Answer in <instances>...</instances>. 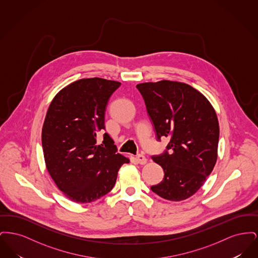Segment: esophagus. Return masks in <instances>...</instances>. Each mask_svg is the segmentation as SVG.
<instances>
[{"label": "esophagus", "instance_id": "1", "mask_svg": "<svg viewBox=\"0 0 258 258\" xmlns=\"http://www.w3.org/2000/svg\"><path fill=\"white\" fill-rule=\"evenodd\" d=\"M136 160H137V162H138L139 164H145V163L147 162L146 157L143 156V155H137V156H136Z\"/></svg>", "mask_w": 258, "mask_h": 258}]
</instances>
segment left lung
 <instances>
[{"mask_svg": "<svg viewBox=\"0 0 258 258\" xmlns=\"http://www.w3.org/2000/svg\"><path fill=\"white\" fill-rule=\"evenodd\" d=\"M136 88L144 98L158 140L169 138L167 150L152 157L164 177L151 189L170 201L184 200L202 186L218 159L216 111L204 95L185 83L161 80Z\"/></svg>", "mask_w": 258, "mask_h": 258, "instance_id": "1", "label": "left lung"}]
</instances>
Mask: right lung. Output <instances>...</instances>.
I'll list each match as a JSON object with an SVG mask.
<instances>
[{
	"label": "right lung",
	"mask_w": 258,
	"mask_h": 258,
	"mask_svg": "<svg viewBox=\"0 0 258 258\" xmlns=\"http://www.w3.org/2000/svg\"><path fill=\"white\" fill-rule=\"evenodd\" d=\"M121 83L103 78H83L64 87L50 103L41 142L46 168L63 195L76 203L98 200L113 188L123 163L108 134L97 145V133L104 130L111 95Z\"/></svg>",
	"instance_id": "right-lung-1"
}]
</instances>
